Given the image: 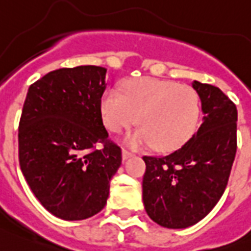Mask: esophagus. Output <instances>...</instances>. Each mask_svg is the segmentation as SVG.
Returning <instances> with one entry per match:
<instances>
[{
	"label": "esophagus",
	"mask_w": 251,
	"mask_h": 251,
	"mask_svg": "<svg viewBox=\"0 0 251 251\" xmlns=\"http://www.w3.org/2000/svg\"><path fill=\"white\" fill-rule=\"evenodd\" d=\"M130 156H133V152H130V151L126 150V149L122 150V158H123V160H127V159H129Z\"/></svg>",
	"instance_id": "1"
}]
</instances>
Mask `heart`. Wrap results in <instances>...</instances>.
Masks as SVG:
<instances>
[{"mask_svg":"<svg viewBox=\"0 0 251 251\" xmlns=\"http://www.w3.org/2000/svg\"><path fill=\"white\" fill-rule=\"evenodd\" d=\"M101 115L111 132L119 133L137 122L126 142L132 148L154 145L172 151L191 137L200 118V100L192 87L173 80L142 76L127 80L123 95L115 88L103 92Z\"/></svg>","mask_w":251,"mask_h":251,"instance_id":"heart-1","label":"heart"}]
</instances>
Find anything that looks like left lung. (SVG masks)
Here are the masks:
<instances>
[{"mask_svg":"<svg viewBox=\"0 0 251 251\" xmlns=\"http://www.w3.org/2000/svg\"><path fill=\"white\" fill-rule=\"evenodd\" d=\"M202 123L181 149L167 156H144L142 199L146 213L167 228L201 221L226 190L237 149V109L218 87L194 80Z\"/></svg>","mask_w":251,"mask_h":251,"instance_id":"1","label":"left lung"}]
</instances>
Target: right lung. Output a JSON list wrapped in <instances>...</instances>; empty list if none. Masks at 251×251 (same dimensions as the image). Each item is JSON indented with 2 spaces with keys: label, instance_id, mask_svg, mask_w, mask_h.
<instances>
[{
  "label": "right lung",
  "instance_id": "add662e5",
  "mask_svg": "<svg viewBox=\"0 0 251 251\" xmlns=\"http://www.w3.org/2000/svg\"><path fill=\"white\" fill-rule=\"evenodd\" d=\"M105 75L95 65L53 70L30 84L23 106L20 169L45 209L65 221L101 212L122 164L102 123Z\"/></svg>",
  "mask_w": 251,
  "mask_h": 251
}]
</instances>
